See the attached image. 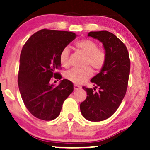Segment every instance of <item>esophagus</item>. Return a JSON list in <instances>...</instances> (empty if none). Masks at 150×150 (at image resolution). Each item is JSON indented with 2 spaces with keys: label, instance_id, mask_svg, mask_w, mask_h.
<instances>
[{
  "label": "esophagus",
  "instance_id": "34e87169",
  "mask_svg": "<svg viewBox=\"0 0 150 150\" xmlns=\"http://www.w3.org/2000/svg\"><path fill=\"white\" fill-rule=\"evenodd\" d=\"M81 87L80 86L77 85H74V90H78V89H80Z\"/></svg>",
  "mask_w": 150,
  "mask_h": 150
}]
</instances>
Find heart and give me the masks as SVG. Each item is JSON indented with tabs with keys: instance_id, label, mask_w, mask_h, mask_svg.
<instances>
[{
	"instance_id": "heart-1",
	"label": "heart",
	"mask_w": 150,
	"mask_h": 150,
	"mask_svg": "<svg viewBox=\"0 0 150 150\" xmlns=\"http://www.w3.org/2000/svg\"><path fill=\"white\" fill-rule=\"evenodd\" d=\"M75 47L86 55L85 65H91L96 71H99L104 68L106 62L107 55L104 49H99L98 44L94 41L88 39H81L75 44ZM69 49L65 47L62 49L59 54L60 64L63 68L69 66ZM92 75V70L89 67L83 70L71 69L65 72L64 77L67 80L71 81L75 84L83 83L90 78Z\"/></svg>"
}]
</instances>
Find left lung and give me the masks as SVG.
<instances>
[{
  "label": "left lung",
  "mask_w": 150,
  "mask_h": 150,
  "mask_svg": "<svg viewBox=\"0 0 150 150\" xmlns=\"http://www.w3.org/2000/svg\"><path fill=\"white\" fill-rule=\"evenodd\" d=\"M88 37L102 43L107 58L100 73L91 80L94 89L82 87L87 98L80 104V111L87 120L101 121L116 112L125 97L130 61L126 46L113 34L108 31L90 32ZM97 87L99 92L94 91Z\"/></svg>",
  "instance_id": "1"
}]
</instances>
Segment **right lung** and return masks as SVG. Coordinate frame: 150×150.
Returning a JSON list of instances; mask_svg holds the SVG:
<instances>
[{
  "mask_svg": "<svg viewBox=\"0 0 150 150\" xmlns=\"http://www.w3.org/2000/svg\"><path fill=\"white\" fill-rule=\"evenodd\" d=\"M76 37L66 31L44 29L32 34L22 48L20 58L18 86L22 100L36 118L44 120L56 118L63 102L73 92L70 80H61L56 87L50 85L51 77L61 79L59 54Z\"/></svg>",
  "mask_w": 150,
  "mask_h": 150,
  "instance_id": "1",
  "label": "right lung"
}]
</instances>
